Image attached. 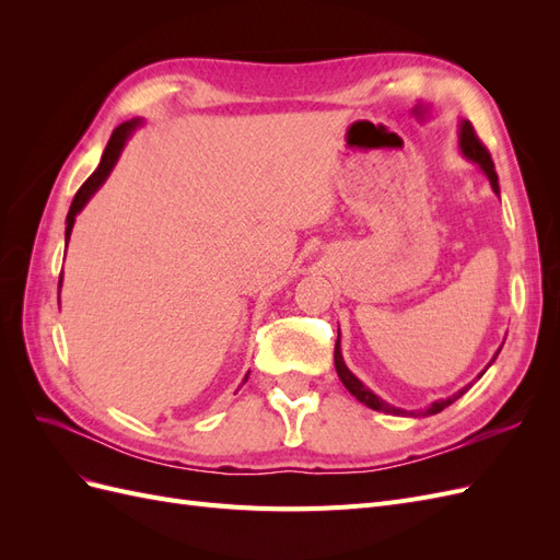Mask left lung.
I'll return each instance as SVG.
<instances>
[{"label": "left lung", "instance_id": "1", "mask_svg": "<svg viewBox=\"0 0 560 560\" xmlns=\"http://www.w3.org/2000/svg\"><path fill=\"white\" fill-rule=\"evenodd\" d=\"M460 149H463V154H465L471 163H477V165L481 167V171L486 173V177L490 179V186H493V191L500 196V184H498V173H495L493 159H490L488 149L481 144V140L477 138V132H474V128H471L469 121H463V124H460ZM495 358H498V352H495ZM495 358H493V360H495ZM334 364H336L338 378H341V383L348 387V393H350L352 397H358L362 404L369 406V409L383 411V413H393V416H413V418H416V416H434V413H439V411H444L446 406L453 404L455 399H460V397L467 393V389H469V385H467V387H463V389H457V393H455L453 397L434 401L428 411H404V409H397V406H389L387 401H383L381 397H376L374 393H371L369 387H364V383H362L360 378H354L352 371L346 366L343 354H341V331H338V338H336ZM486 369H488V366H486ZM486 369L481 371V374H479L477 378H481V376L486 374Z\"/></svg>", "mask_w": 560, "mask_h": 560}]
</instances>
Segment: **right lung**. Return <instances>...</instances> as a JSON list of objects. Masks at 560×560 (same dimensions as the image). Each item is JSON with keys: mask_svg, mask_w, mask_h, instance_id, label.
<instances>
[{"mask_svg": "<svg viewBox=\"0 0 560 560\" xmlns=\"http://www.w3.org/2000/svg\"><path fill=\"white\" fill-rule=\"evenodd\" d=\"M140 126V121L138 118H132V121H126V124H121L118 126L114 132H112V138H109V142H107V147H105V154H103V159H100V165H97V171L81 184V189L77 191V196H74V200H72V208H70V212H67V229H65V243L70 241V235H72V226H74V219H77V214L83 210V206H86V202L91 200V196L100 189V186H103V182L109 177V173H112V167L116 165V161H118V156H121V151H124V144H126V140L130 138V132ZM62 284V273H60V282H58V287ZM249 376V374H247ZM247 376H245V381H247Z\"/></svg>", "mask_w": 560, "mask_h": 560, "instance_id": "1", "label": "right lung"}]
</instances>
